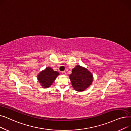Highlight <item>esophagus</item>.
I'll list each match as a JSON object with an SVG mask.
<instances>
[{"mask_svg":"<svg viewBox=\"0 0 131 131\" xmlns=\"http://www.w3.org/2000/svg\"><path fill=\"white\" fill-rule=\"evenodd\" d=\"M61 73H62V74H63V75H65V74H66V72H65V71L62 72H61Z\"/></svg>","mask_w":131,"mask_h":131,"instance_id":"esophagus-1","label":"esophagus"}]
</instances>
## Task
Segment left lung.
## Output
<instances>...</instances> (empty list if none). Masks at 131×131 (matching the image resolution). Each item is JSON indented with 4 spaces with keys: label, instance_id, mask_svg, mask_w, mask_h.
<instances>
[{
    "label": "left lung",
    "instance_id": "obj_1",
    "mask_svg": "<svg viewBox=\"0 0 131 131\" xmlns=\"http://www.w3.org/2000/svg\"><path fill=\"white\" fill-rule=\"evenodd\" d=\"M72 85L77 91H83L90 86L93 81V75L86 68L77 65L70 75Z\"/></svg>",
    "mask_w": 131,
    "mask_h": 131
}]
</instances>
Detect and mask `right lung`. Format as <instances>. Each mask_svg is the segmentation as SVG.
I'll return each instance as SVG.
<instances>
[{
	"label": "right lung",
	"mask_w": 131,
	"mask_h": 131,
	"mask_svg": "<svg viewBox=\"0 0 131 131\" xmlns=\"http://www.w3.org/2000/svg\"><path fill=\"white\" fill-rule=\"evenodd\" d=\"M59 75V73L58 72L54 71L50 67H47L38 74V79L41 86L44 88H48L52 85Z\"/></svg>",
	"instance_id": "obj_1"
}]
</instances>
